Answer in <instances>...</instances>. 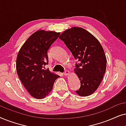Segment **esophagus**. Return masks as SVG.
<instances>
[{"label": "esophagus", "instance_id": "obj_1", "mask_svg": "<svg viewBox=\"0 0 126 126\" xmlns=\"http://www.w3.org/2000/svg\"><path fill=\"white\" fill-rule=\"evenodd\" d=\"M63 75L65 76H69L70 75V72L68 71V70H66V71L63 73Z\"/></svg>", "mask_w": 126, "mask_h": 126}]
</instances>
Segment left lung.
<instances>
[{
  "label": "left lung",
  "instance_id": "obj_1",
  "mask_svg": "<svg viewBox=\"0 0 126 126\" xmlns=\"http://www.w3.org/2000/svg\"><path fill=\"white\" fill-rule=\"evenodd\" d=\"M59 38L80 63L74 69L81 83L76 92L80 96L91 95L98 88L106 70L107 59L102 46L92 34L79 27L65 30Z\"/></svg>",
  "mask_w": 126,
  "mask_h": 126
}]
</instances>
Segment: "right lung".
I'll return each mask as SVG.
<instances>
[{
  "instance_id": "1",
  "label": "right lung",
  "mask_w": 126,
  "mask_h": 126,
  "mask_svg": "<svg viewBox=\"0 0 126 126\" xmlns=\"http://www.w3.org/2000/svg\"><path fill=\"white\" fill-rule=\"evenodd\" d=\"M60 34L53 31L38 30L28 38L18 52L17 74L29 94L35 99L47 96L55 80L60 77L45 68L49 62L47 50Z\"/></svg>"
}]
</instances>
